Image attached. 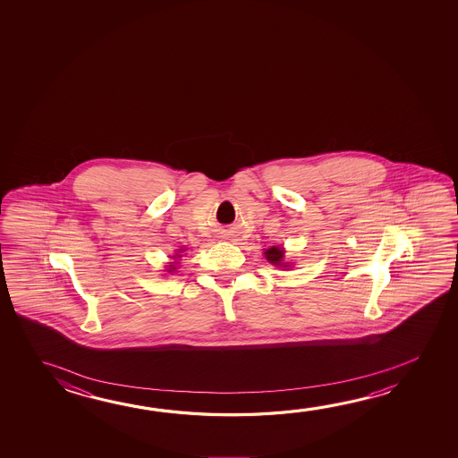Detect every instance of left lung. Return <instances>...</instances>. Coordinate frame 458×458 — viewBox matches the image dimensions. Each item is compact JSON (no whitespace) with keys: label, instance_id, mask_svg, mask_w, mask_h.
<instances>
[{"label":"left lung","instance_id":"1","mask_svg":"<svg viewBox=\"0 0 458 458\" xmlns=\"http://www.w3.org/2000/svg\"><path fill=\"white\" fill-rule=\"evenodd\" d=\"M265 259L271 263V265H276L279 268H287L289 265L284 262V249L279 248V246H271L270 249H265Z\"/></svg>","mask_w":458,"mask_h":458}]
</instances>
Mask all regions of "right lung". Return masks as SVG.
<instances>
[{"label":"right lung","instance_id":"add662e5","mask_svg":"<svg viewBox=\"0 0 458 458\" xmlns=\"http://www.w3.org/2000/svg\"><path fill=\"white\" fill-rule=\"evenodd\" d=\"M179 252H182V249L181 250H179ZM177 257H182V255H175V257H174V259H177ZM175 267H177V262H174V263H171V265H167V271H169V273H173V271H175Z\"/></svg>","mask_w":458,"mask_h":458}]
</instances>
